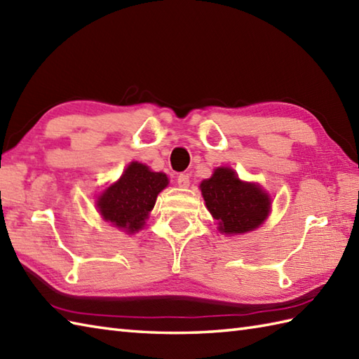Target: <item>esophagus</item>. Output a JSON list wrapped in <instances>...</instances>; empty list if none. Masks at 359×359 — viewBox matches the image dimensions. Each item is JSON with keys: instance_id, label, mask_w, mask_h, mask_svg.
<instances>
[{"instance_id": "1", "label": "esophagus", "mask_w": 359, "mask_h": 359, "mask_svg": "<svg viewBox=\"0 0 359 359\" xmlns=\"http://www.w3.org/2000/svg\"><path fill=\"white\" fill-rule=\"evenodd\" d=\"M189 175L188 174H179L177 175V185L180 187V188H188L189 187Z\"/></svg>"}]
</instances>
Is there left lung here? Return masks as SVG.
Here are the masks:
<instances>
[{
    "label": "left lung",
    "mask_w": 359,
    "mask_h": 359,
    "mask_svg": "<svg viewBox=\"0 0 359 359\" xmlns=\"http://www.w3.org/2000/svg\"><path fill=\"white\" fill-rule=\"evenodd\" d=\"M201 189L220 233L253 231L269 216V194L255 184H243L231 168H217L211 179L202 182Z\"/></svg>",
    "instance_id": "obj_1"
}]
</instances>
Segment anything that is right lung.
<instances>
[{"label": "right lung", "instance_id": "obj_1", "mask_svg": "<svg viewBox=\"0 0 359 359\" xmlns=\"http://www.w3.org/2000/svg\"><path fill=\"white\" fill-rule=\"evenodd\" d=\"M166 185V174L152 172L147 165L133 162L117 184L98 197V211L112 225L129 234L135 233L144 225V219L154 208L157 194Z\"/></svg>", "mask_w": 359, "mask_h": 359}]
</instances>
